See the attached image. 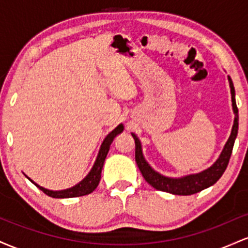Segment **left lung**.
I'll list each match as a JSON object with an SVG mask.
<instances>
[{
  "label": "left lung",
  "mask_w": 248,
  "mask_h": 248,
  "mask_svg": "<svg viewBox=\"0 0 248 248\" xmlns=\"http://www.w3.org/2000/svg\"><path fill=\"white\" fill-rule=\"evenodd\" d=\"M229 81H230V87H231L233 112H234L235 114L234 124H233L231 135H230L229 140H227L226 144H225L220 156H219L218 160L216 161V163L213 164L212 167H210L209 169L204 170V171L199 173H196V175L186 176V177H182V178H169V177H166V176H162L158 172H156L155 170H153L149 164L147 163L146 160H144L143 155H142L140 141H139V139L136 138L135 134H132L134 140H135L136 164H138L139 169H140L143 178L146 179L148 183H149L153 187H155L156 190L172 193V195L189 196V195H193V193H197L199 191H202V190L206 189V187L213 186V184H215L216 182L221 177V175H223L225 170H226L230 158H231L233 144H234L235 138H237V134H238V121H239L238 107H237V104H235L234 87H233V82L230 77H229Z\"/></svg>",
  "instance_id": "8db88e82"
}]
</instances>
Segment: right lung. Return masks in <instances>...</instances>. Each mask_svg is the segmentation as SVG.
<instances>
[{
  "instance_id": "add662e5",
  "label": "right lung",
  "mask_w": 248,
  "mask_h": 248,
  "mask_svg": "<svg viewBox=\"0 0 248 248\" xmlns=\"http://www.w3.org/2000/svg\"><path fill=\"white\" fill-rule=\"evenodd\" d=\"M122 130H124V126H122V124H119V126L116 127L112 133L108 134V135L106 136V139H105L104 142H102L100 150H99V155H98V157H96V161H95L94 166H93V168H92V170H91L90 173H88L86 177L82 179L80 183L77 184L76 186L71 187V189L62 190V191H51V190L44 189V187L39 186L38 184H36L35 182H32L31 179L30 181L32 182V183L35 184L37 187H39V189H41L42 191L45 193V195L50 196V197H52V198L80 197V196H85V195H88V193L93 192L95 190V187L98 186L99 182H100L101 170H102V167H104L105 158H106L110 144H112V142H113V140H114L115 136L118 135V134H120Z\"/></svg>"
}]
</instances>
